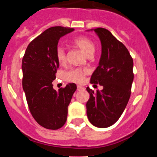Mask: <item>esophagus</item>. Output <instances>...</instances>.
Masks as SVG:
<instances>
[{"label":"esophagus","mask_w":157,"mask_h":157,"mask_svg":"<svg viewBox=\"0 0 157 157\" xmlns=\"http://www.w3.org/2000/svg\"><path fill=\"white\" fill-rule=\"evenodd\" d=\"M84 89H85V87L82 86H80V85H78L77 86V90H78V91L82 90H84Z\"/></svg>","instance_id":"1"}]
</instances>
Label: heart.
<instances>
[{"label":"heart","instance_id":"obj_1","mask_svg":"<svg viewBox=\"0 0 157 157\" xmlns=\"http://www.w3.org/2000/svg\"><path fill=\"white\" fill-rule=\"evenodd\" d=\"M75 45L81 48L86 55L89 56L94 54L95 51V45L90 38L85 36H79L73 40ZM56 57L59 63H63L66 60V53L63 47L58 46L56 49ZM88 69H71L65 74L67 80L75 82H82L85 78V75L88 73Z\"/></svg>","mask_w":157,"mask_h":157}]
</instances>
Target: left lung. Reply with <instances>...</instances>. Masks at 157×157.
<instances>
[{
	"label": "left lung",
	"mask_w": 157,
	"mask_h": 157,
	"mask_svg": "<svg viewBox=\"0 0 157 157\" xmlns=\"http://www.w3.org/2000/svg\"><path fill=\"white\" fill-rule=\"evenodd\" d=\"M101 43L99 64L92 74L90 82L103 86L101 91L90 87L86 114L93 125L106 128L117 121L127 106L134 80L133 59L123 43L105 28L91 29Z\"/></svg>",
	"instance_id": "1"
}]
</instances>
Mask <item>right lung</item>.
Instances as JSON below:
<instances>
[{"label": "right lung", "mask_w": 157, "mask_h": 157, "mask_svg": "<svg viewBox=\"0 0 157 157\" xmlns=\"http://www.w3.org/2000/svg\"><path fill=\"white\" fill-rule=\"evenodd\" d=\"M73 28L53 27L47 29L27 46L23 60V89L32 116L39 125L57 130L64 125L67 107L77 86L69 83L56 91V78L59 62L56 57L58 41Z\"/></svg>", "instance_id": "obj_1"}]
</instances>
